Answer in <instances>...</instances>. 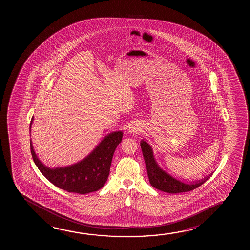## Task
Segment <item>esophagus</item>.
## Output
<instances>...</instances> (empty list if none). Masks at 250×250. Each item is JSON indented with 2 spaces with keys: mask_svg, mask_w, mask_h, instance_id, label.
Returning <instances> with one entry per match:
<instances>
[{
  "mask_svg": "<svg viewBox=\"0 0 250 250\" xmlns=\"http://www.w3.org/2000/svg\"><path fill=\"white\" fill-rule=\"evenodd\" d=\"M129 131L130 132H135V131H137V128L134 126L129 127Z\"/></svg>",
  "mask_w": 250,
  "mask_h": 250,
  "instance_id": "esophagus-1",
  "label": "esophagus"
}]
</instances>
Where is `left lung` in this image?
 I'll return each instance as SVG.
<instances>
[{"label": "left lung", "instance_id": "obj_1", "mask_svg": "<svg viewBox=\"0 0 250 250\" xmlns=\"http://www.w3.org/2000/svg\"><path fill=\"white\" fill-rule=\"evenodd\" d=\"M140 146L143 152L144 160L146 166L150 184L158 190L169 193L189 192L199 188L210 178L209 176L206 177L204 180H199L191 184H186L184 182H181L180 180L170 176L158 166L154 160L151 146L146 141L142 140Z\"/></svg>", "mask_w": 250, "mask_h": 250}]
</instances>
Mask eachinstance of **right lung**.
Masks as SVG:
<instances>
[{"instance_id":"1","label":"right lung","mask_w":250,"mask_h":250,"mask_svg":"<svg viewBox=\"0 0 250 250\" xmlns=\"http://www.w3.org/2000/svg\"><path fill=\"white\" fill-rule=\"evenodd\" d=\"M31 124L32 121L30 126ZM122 137V131L111 132L85 159L67 167L50 169L45 167L38 160L31 141L30 151L35 164L52 184L67 192L85 194L98 191L105 184L110 173L113 153L121 142Z\"/></svg>"}]
</instances>
